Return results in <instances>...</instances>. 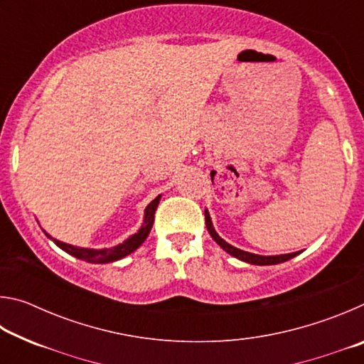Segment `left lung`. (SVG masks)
I'll use <instances>...</instances> for the list:
<instances>
[{
    "label": "left lung",
    "instance_id": "8db88e82",
    "mask_svg": "<svg viewBox=\"0 0 364 364\" xmlns=\"http://www.w3.org/2000/svg\"><path fill=\"white\" fill-rule=\"evenodd\" d=\"M205 226L208 230V234H210L213 241L217 242L221 249L228 252L230 255L236 257L237 260L245 262V263L258 264V267H264V264H278V263H284L287 260H291V258L297 257L300 254V250H299V252H292V254H284V255H258V254H250V252H245V250L234 247V245L228 244L225 239H221L220 234L215 231L212 218H210V213H208L207 208H205Z\"/></svg>",
    "mask_w": 364,
    "mask_h": 364
}]
</instances>
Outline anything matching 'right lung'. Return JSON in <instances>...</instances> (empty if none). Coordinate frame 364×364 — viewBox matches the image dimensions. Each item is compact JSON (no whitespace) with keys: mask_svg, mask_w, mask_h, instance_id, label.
<instances>
[{"mask_svg":"<svg viewBox=\"0 0 364 364\" xmlns=\"http://www.w3.org/2000/svg\"><path fill=\"white\" fill-rule=\"evenodd\" d=\"M160 197H162V194H159L156 199H154L151 204L144 208L143 225H141L139 230L134 234H132L130 237H127L123 242L114 245V247H104V249L78 247V245H72V244H67V242H63V241H58V239L51 237L49 234H46V236L51 239V241L56 244L59 249H63L69 255L80 258V260H83V262L97 263V264L117 262V260H120V258L130 255L132 252L136 250L139 245L146 241V237L149 236L151 228L154 225V213H156V210H157Z\"/></svg>","mask_w":364,"mask_h":364,"instance_id":"add662e5","label":"right lung"}]
</instances>
